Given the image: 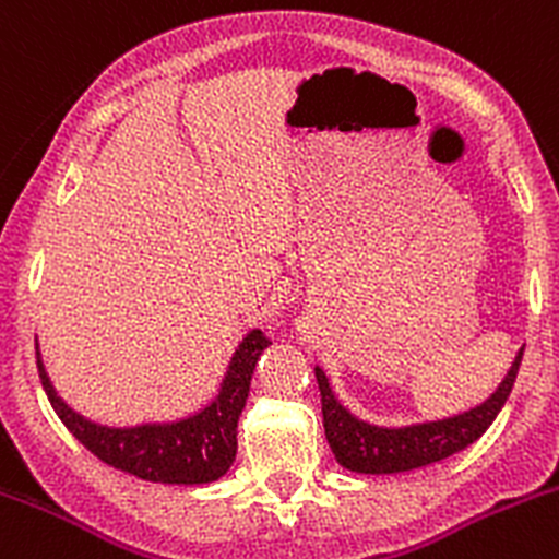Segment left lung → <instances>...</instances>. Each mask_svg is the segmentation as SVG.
I'll use <instances>...</instances> for the list:
<instances>
[{"mask_svg": "<svg viewBox=\"0 0 559 559\" xmlns=\"http://www.w3.org/2000/svg\"><path fill=\"white\" fill-rule=\"evenodd\" d=\"M522 353H525V347L516 353L514 364L506 371L503 382L481 404L465 408L460 414H452V417L399 425V428L373 425L355 417L336 399L325 371L320 366H314V377H318L322 399V425H325V439L331 444L333 457L338 460V465L355 471V474H404V471L439 463V460L465 450V447L474 444L490 428L492 419L503 408L511 388H514L516 371H520L522 364Z\"/></svg>", "mask_w": 559, "mask_h": 559, "instance_id": "8db88e82", "label": "left lung"}]
</instances>
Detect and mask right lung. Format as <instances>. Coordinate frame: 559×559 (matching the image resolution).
Wrapping results in <instances>:
<instances>
[{"mask_svg": "<svg viewBox=\"0 0 559 559\" xmlns=\"http://www.w3.org/2000/svg\"><path fill=\"white\" fill-rule=\"evenodd\" d=\"M266 347V336L252 328L234 349L221 388L210 404L180 419L126 425V428L94 423L74 412L56 393L53 382L45 371L39 344L37 368L50 406L56 408L61 423L102 463L126 471L136 479L160 481V485H210V481L221 479L237 457L239 414L247 404L252 371Z\"/></svg>", "mask_w": 559, "mask_h": 559, "instance_id": "obj_1", "label": "right lung"}]
</instances>
